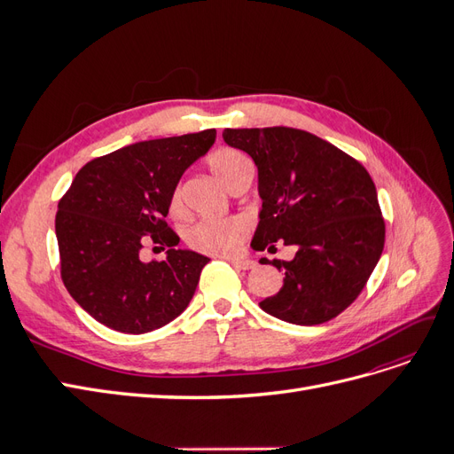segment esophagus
Returning <instances> with one entry per match:
<instances>
[{"label":"esophagus","mask_w":454,"mask_h":454,"mask_svg":"<svg viewBox=\"0 0 454 454\" xmlns=\"http://www.w3.org/2000/svg\"><path fill=\"white\" fill-rule=\"evenodd\" d=\"M223 259H227L229 263L235 267V269H242V270H250V269H254L255 267V263L252 259H240V257H223Z\"/></svg>","instance_id":"esophagus-1"}]
</instances>
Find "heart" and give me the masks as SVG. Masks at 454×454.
Masks as SVG:
<instances>
[{"label": "heart", "instance_id": "1", "mask_svg": "<svg viewBox=\"0 0 454 454\" xmlns=\"http://www.w3.org/2000/svg\"><path fill=\"white\" fill-rule=\"evenodd\" d=\"M208 167L217 180L227 187L232 177L246 168H252V162L237 149H217L215 153L210 155ZM170 210L174 214L182 212L180 191H174L170 199ZM246 232H248V227L239 217H206L193 227H189L185 239L191 248L199 252L227 255L240 248Z\"/></svg>", "mask_w": 454, "mask_h": 454}]
</instances>
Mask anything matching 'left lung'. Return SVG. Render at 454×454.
<instances>
[{"mask_svg": "<svg viewBox=\"0 0 454 454\" xmlns=\"http://www.w3.org/2000/svg\"><path fill=\"white\" fill-rule=\"evenodd\" d=\"M227 145L257 167L261 199L252 248L294 246L277 295L259 303L274 318L316 325L335 318L360 295L384 248V222L367 170L333 144L305 130L225 129Z\"/></svg>", "mask_w": 454, "mask_h": 454, "instance_id": "8db88e82", "label": "left lung"}]
</instances>
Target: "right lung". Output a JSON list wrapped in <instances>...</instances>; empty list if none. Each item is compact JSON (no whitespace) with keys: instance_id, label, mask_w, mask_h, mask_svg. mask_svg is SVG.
<instances>
[{"instance_id":"right-lung-1","label":"right lung","mask_w":454,"mask_h":454,"mask_svg":"<svg viewBox=\"0 0 454 454\" xmlns=\"http://www.w3.org/2000/svg\"><path fill=\"white\" fill-rule=\"evenodd\" d=\"M214 142V129L136 142L75 174L54 231L66 290L96 322L140 335L187 309L210 259L176 248L180 239L164 217L184 172ZM145 239L167 245L168 259L142 262Z\"/></svg>"}]
</instances>
